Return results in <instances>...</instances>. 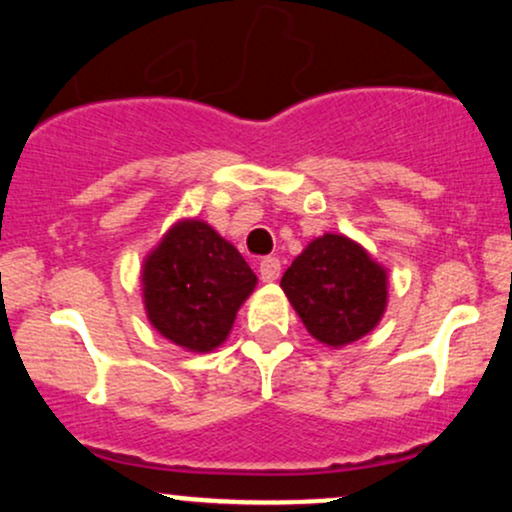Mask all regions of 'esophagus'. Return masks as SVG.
Here are the masks:
<instances>
[{"label":"esophagus","mask_w":512,"mask_h":512,"mask_svg":"<svg viewBox=\"0 0 512 512\" xmlns=\"http://www.w3.org/2000/svg\"><path fill=\"white\" fill-rule=\"evenodd\" d=\"M258 273H261L263 282L278 280L280 278V261H278V258H273V256L263 258V261L258 263Z\"/></svg>","instance_id":"obj_1"}]
</instances>
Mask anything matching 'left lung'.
I'll list each match as a JSON object with an SVG mask.
<instances>
[{
    "mask_svg": "<svg viewBox=\"0 0 512 512\" xmlns=\"http://www.w3.org/2000/svg\"><path fill=\"white\" fill-rule=\"evenodd\" d=\"M280 287L311 338L333 350L369 335L388 306V268L345 234L311 239Z\"/></svg>",
    "mask_w": 512,
    "mask_h": 512,
    "instance_id": "1",
    "label": "left lung"
}]
</instances>
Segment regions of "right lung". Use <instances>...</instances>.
Listing matches in <instances>:
<instances>
[{
    "label": "right lung",
    "instance_id": "right-lung-1",
    "mask_svg": "<svg viewBox=\"0 0 512 512\" xmlns=\"http://www.w3.org/2000/svg\"><path fill=\"white\" fill-rule=\"evenodd\" d=\"M256 282L234 244L206 220L182 218L143 258V309L162 338L206 354L227 340Z\"/></svg>",
    "mask_w": 512,
    "mask_h": 512
}]
</instances>
